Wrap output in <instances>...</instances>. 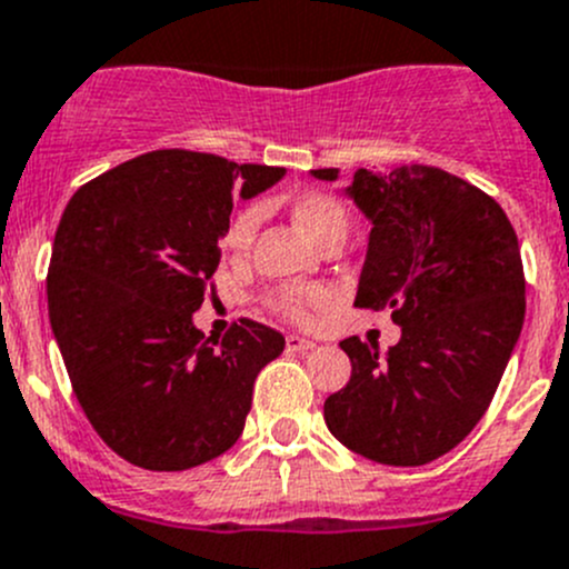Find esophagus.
I'll use <instances>...</instances> for the list:
<instances>
[{
  "label": "esophagus",
  "instance_id": "1",
  "mask_svg": "<svg viewBox=\"0 0 569 569\" xmlns=\"http://www.w3.org/2000/svg\"><path fill=\"white\" fill-rule=\"evenodd\" d=\"M286 347H289L291 352H308L317 345H313L311 339H302V336H289V339H286Z\"/></svg>",
  "mask_w": 569,
  "mask_h": 569
}]
</instances>
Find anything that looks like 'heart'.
Returning a JSON list of instances; mask_svg holds the SVG:
<instances>
[{
  "label": "heart",
  "instance_id": "b5f03b06",
  "mask_svg": "<svg viewBox=\"0 0 569 569\" xmlns=\"http://www.w3.org/2000/svg\"><path fill=\"white\" fill-rule=\"evenodd\" d=\"M291 219L317 244H325V241L336 239V236H345L347 228H350L345 202L336 200L333 194H325V191H308V194L297 197L291 202ZM256 230L258 211L256 208H247V211H241L233 219V224L228 230L230 250H244L252 241V236H256ZM328 297L330 295L325 289H286L280 295H274V308L291 319H308V311L328 302Z\"/></svg>",
  "mask_w": 569,
  "mask_h": 569
}]
</instances>
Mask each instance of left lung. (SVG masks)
Instances as JSON below:
<instances>
[{
  "label": "left lung",
  "mask_w": 569,
  "mask_h": 569,
  "mask_svg": "<svg viewBox=\"0 0 569 569\" xmlns=\"http://www.w3.org/2000/svg\"><path fill=\"white\" fill-rule=\"evenodd\" d=\"M347 197L372 224L356 306L389 308L400 341L386 356L358 336L339 341L352 375L325 400V422L363 459L428 465L487 413L520 339L517 233L492 197L437 167L358 169Z\"/></svg>",
  "instance_id": "1"
}]
</instances>
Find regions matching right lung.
Here are the masks:
<instances>
[{
	"label": "right lung",
	"mask_w": 569,
	"mask_h": 569,
	"mask_svg": "<svg viewBox=\"0 0 569 569\" xmlns=\"http://www.w3.org/2000/svg\"><path fill=\"white\" fill-rule=\"evenodd\" d=\"M286 174L189 150H158L80 186L60 217L47 274L49 322L93 431L136 467L180 472L244 431L258 372L283 352L252 319L194 328L230 228Z\"/></svg>",
	"instance_id": "1"
}]
</instances>
